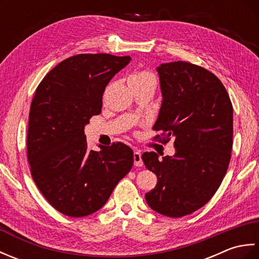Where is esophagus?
<instances>
[{"label":"esophagus","instance_id":"esophagus-1","mask_svg":"<svg viewBox=\"0 0 259 259\" xmlns=\"http://www.w3.org/2000/svg\"><path fill=\"white\" fill-rule=\"evenodd\" d=\"M134 160H135V166L136 167H141L144 162H142V159H141V153L140 151H135L134 152Z\"/></svg>","mask_w":259,"mask_h":259}]
</instances>
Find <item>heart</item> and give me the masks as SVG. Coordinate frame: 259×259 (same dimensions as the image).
I'll list each match as a JSON object with an SVG mask.
<instances>
[{
    "label": "heart",
    "mask_w": 259,
    "mask_h": 259,
    "mask_svg": "<svg viewBox=\"0 0 259 259\" xmlns=\"http://www.w3.org/2000/svg\"><path fill=\"white\" fill-rule=\"evenodd\" d=\"M147 80L155 81V76H153L152 73L149 72V71H146V70L137 71V72L131 74L129 78V82H131V81H147Z\"/></svg>",
    "instance_id": "b5f03b06"
}]
</instances>
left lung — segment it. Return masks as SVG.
<instances>
[{"label": "left lung", "instance_id": "obj_1", "mask_svg": "<svg viewBox=\"0 0 259 259\" xmlns=\"http://www.w3.org/2000/svg\"><path fill=\"white\" fill-rule=\"evenodd\" d=\"M157 72L162 102L153 129L166 134L162 140L174 137L176 152L141 156L158 179L145 197L158 213L178 218L206 205L222 184L233 148V106L221 80L201 67L177 61Z\"/></svg>", "mask_w": 259, "mask_h": 259}]
</instances>
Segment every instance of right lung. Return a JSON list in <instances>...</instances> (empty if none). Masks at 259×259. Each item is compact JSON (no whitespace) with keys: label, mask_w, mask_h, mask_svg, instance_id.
<instances>
[{"label":"right lung","mask_w":259,"mask_h":259,"mask_svg":"<svg viewBox=\"0 0 259 259\" xmlns=\"http://www.w3.org/2000/svg\"><path fill=\"white\" fill-rule=\"evenodd\" d=\"M130 57L78 54L63 60L36 88L27 129L33 180L58 211L84 217L102 208L130 171L134 151L121 142L89 150L84 126L101 112L104 89Z\"/></svg>","instance_id":"right-lung-1"}]
</instances>
